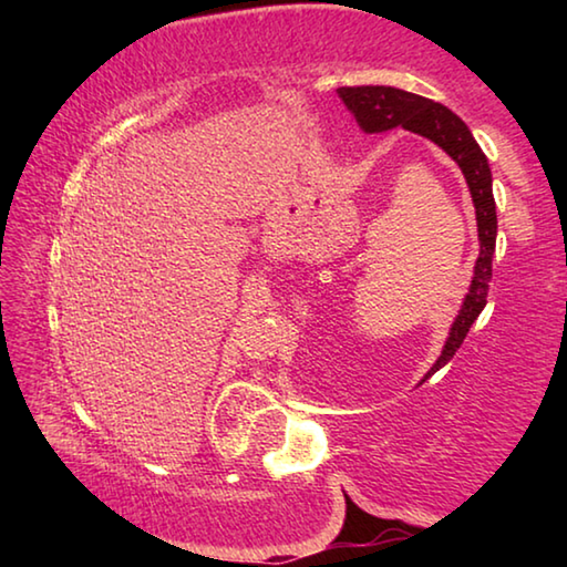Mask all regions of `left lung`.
I'll return each mask as SVG.
<instances>
[{"label": "left lung", "instance_id": "8db88e82", "mask_svg": "<svg viewBox=\"0 0 567 567\" xmlns=\"http://www.w3.org/2000/svg\"><path fill=\"white\" fill-rule=\"evenodd\" d=\"M344 107L352 112L358 120L360 130L368 134L388 132L395 127H405L410 132L420 134L435 142L440 150H445L450 157L457 162L463 169L465 182L473 195L475 205V219H477V239H480V255L475 262V275L470 282V292L465 295L463 307H460L457 318L450 328L445 340V348L440 352L433 368L425 375H435L440 368L453 360V354L460 350V344L467 338L470 324L477 320L487 302V290H491L493 280V255H495V237H497V215H495V197H493V175L491 165L483 150L477 147L473 132L467 124L450 112L443 104H437L420 94H412L398 87H340L338 90ZM422 380V382H425Z\"/></svg>", "mask_w": 567, "mask_h": 567}]
</instances>
